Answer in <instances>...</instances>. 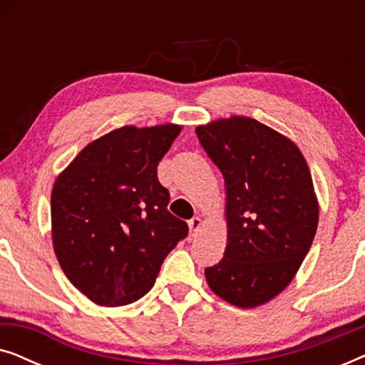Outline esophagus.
I'll list each match as a JSON object with an SVG mask.
<instances>
[{
    "instance_id": "obj_1",
    "label": "esophagus",
    "mask_w": 365,
    "mask_h": 365,
    "mask_svg": "<svg viewBox=\"0 0 365 365\" xmlns=\"http://www.w3.org/2000/svg\"><path fill=\"white\" fill-rule=\"evenodd\" d=\"M201 226H202L201 217H192L191 221H189V231H191L192 236H196L199 229H201Z\"/></svg>"
}]
</instances>
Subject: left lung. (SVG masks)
<instances>
[{
  "label": "left lung",
  "instance_id": "1",
  "mask_svg": "<svg viewBox=\"0 0 365 365\" xmlns=\"http://www.w3.org/2000/svg\"><path fill=\"white\" fill-rule=\"evenodd\" d=\"M196 134L226 187L227 244L204 271L207 286L236 307L262 306L291 284L316 236L311 171L296 143L252 118L216 119Z\"/></svg>",
  "mask_w": 365,
  "mask_h": 365
}]
</instances>
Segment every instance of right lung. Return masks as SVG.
Returning <instances> with one entry per match:
<instances>
[{"label":"right lung","mask_w":365,"mask_h":365,"mask_svg":"<svg viewBox=\"0 0 365 365\" xmlns=\"http://www.w3.org/2000/svg\"><path fill=\"white\" fill-rule=\"evenodd\" d=\"M181 129L173 123L113 129L83 148L53 184L54 254L73 286L98 306L141 299L187 236L158 181V164Z\"/></svg>","instance_id":"obj_1"}]
</instances>
